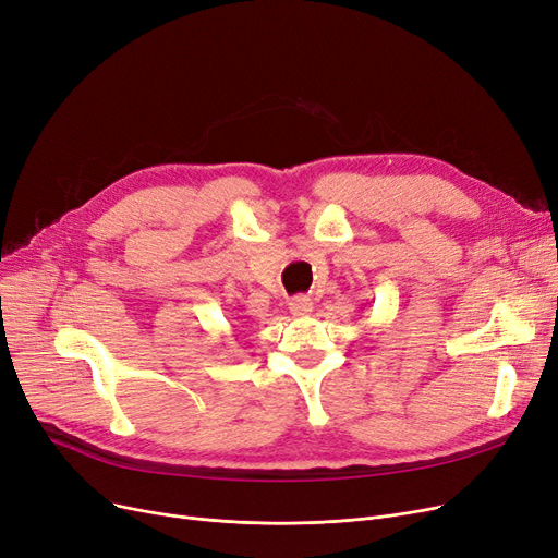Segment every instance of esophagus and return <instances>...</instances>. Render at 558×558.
<instances>
[{
  "label": "esophagus",
  "mask_w": 558,
  "mask_h": 558,
  "mask_svg": "<svg viewBox=\"0 0 558 558\" xmlns=\"http://www.w3.org/2000/svg\"><path fill=\"white\" fill-rule=\"evenodd\" d=\"M312 310L314 307H312V301L307 296H296V299H291V303H289V312L294 316H310Z\"/></svg>",
  "instance_id": "1"
}]
</instances>
